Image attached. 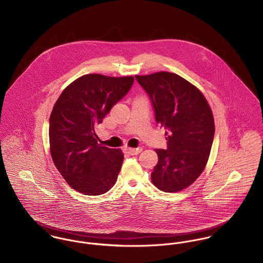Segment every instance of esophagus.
Here are the masks:
<instances>
[{"label": "esophagus", "mask_w": 263, "mask_h": 263, "mask_svg": "<svg viewBox=\"0 0 263 263\" xmlns=\"http://www.w3.org/2000/svg\"><path fill=\"white\" fill-rule=\"evenodd\" d=\"M143 151L142 147H137V148H130V147H126L124 148V152L128 155H132V156H137L139 155L141 152Z\"/></svg>", "instance_id": "esophagus-1"}]
</instances>
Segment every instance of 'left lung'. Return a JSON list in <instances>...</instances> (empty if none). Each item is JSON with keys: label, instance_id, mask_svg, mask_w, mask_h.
<instances>
[{"label": "left lung", "instance_id": "1", "mask_svg": "<svg viewBox=\"0 0 263 263\" xmlns=\"http://www.w3.org/2000/svg\"><path fill=\"white\" fill-rule=\"evenodd\" d=\"M149 96L157 123L166 129L167 148H157L152 182L162 191L179 192L192 185L208 162L215 124L202 92L171 72L136 75Z\"/></svg>", "mask_w": 263, "mask_h": 263}]
</instances>
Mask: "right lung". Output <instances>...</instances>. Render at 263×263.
Instances as JSON below:
<instances>
[{
  "instance_id": "1",
  "label": "right lung",
  "mask_w": 263,
  "mask_h": 263,
  "mask_svg": "<svg viewBox=\"0 0 263 263\" xmlns=\"http://www.w3.org/2000/svg\"><path fill=\"white\" fill-rule=\"evenodd\" d=\"M133 76L86 74L57 99L49 120L50 153L55 167L76 191L97 196L117 182L123 162L120 148L97 143L96 126L129 91Z\"/></svg>"
}]
</instances>
